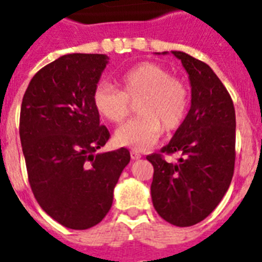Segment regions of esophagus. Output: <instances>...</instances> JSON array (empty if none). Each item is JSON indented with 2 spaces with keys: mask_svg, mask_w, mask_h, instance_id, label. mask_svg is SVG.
<instances>
[{
  "mask_svg": "<svg viewBox=\"0 0 262 262\" xmlns=\"http://www.w3.org/2000/svg\"><path fill=\"white\" fill-rule=\"evenodd\" d=\"M140 157H142V154H140V152H138V151H131V159L133 160H138V159H140Z\"/></svg>",
  "mask_w": 262,
  "mask_h": 262,
  "instance_id": "esophagus-1",
  "label": "esophagus"
}]
</instances>
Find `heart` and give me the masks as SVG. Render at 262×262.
Returning a JSON list of instances; mask_svg holds the SVG:
<instances>
[{"instance_id": "b5f03b06", "label": "heart", "mask_w": 262, "mask_h": 262, "mask_svg": "<svg viewBox=\"0 0 262 262\" xmlns=\"http://www.w3.org/2000/svg\"><path fill=\"white\" fill-rule=\"evenodd\" d=\"M120 90L108 82H99L93 92V105L103 119L122 123L136 103L138 117L120 126L115 140L134 151H147L166 131L177 129L185 122L190 105L189 89L184 81L173 77L164 67L140 62L119 77Z\"/></svg>"}]
</instances>
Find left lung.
Wrapping results in <instances>:
<instances>
[{
	"label": "left lung",
	"instance_id": "8db88e82",
	"mask_svg": "<svg viewBox=\"0 0 262 262\" xmlns=\"http://www.w3.org/2000/svg\"><path fill=\"white\" fill-rule=\"evenodd\" d=\"M172 53L189 75L191 106L161 152L181 157L176 164L161 154L147 160L154 165L151 195L157 214L173 226L189 227L209 216L230 187L236 117L230 93L206 62L181 51Z\"/></svg>",
	"mask_w": 262,
	"mask_h": 262
}]
</instances>
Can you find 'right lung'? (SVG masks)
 <instances>
[{
	"mask_svg": "<svg viewBox=\"0 0 262 262\" xmlns=\"http://www.w3.org/2000/svg\"><path fill=\"white\" fill-rule=\"evenodd\" d=\"M107 61L101 53L59 57L31 78L20 106L19 136L32 193L52 219L72 230H88L106 216L129 163L127 148L96 154L110 138L93 105Z\"/></svg>",
	"mask_w": 262,
	"mask_h": 262,
	"instance_id": "right-lung-1",
	"label": "right lung"
}]
</instances>
